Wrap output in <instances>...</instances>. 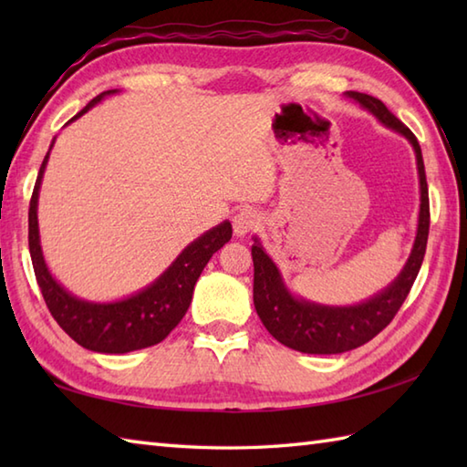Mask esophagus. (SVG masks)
Instances as JSON below:
<instances>
[{
    "instance_id": "esophagus-1",
    "label": "esophagus",
    "mask_w": 467,
    "mask_h": 467,
    "mask_svg": "<svg viewBox=\"0 0 467 467\" xmlns=\"http://www.w3.org/2000/svg\"><path fill=\"white\" fill-rule=\"evenodd\" d=\"M259 224H261V218L253 211V208H243V211L236 213L233 218V228L236 236H244L253 233L254 228H259Z\"/></svg>"
}]
</instances>
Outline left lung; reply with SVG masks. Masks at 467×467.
Listing matches in <instances>:
<instances>
[{
  "instance_id": "1",
  "label": "left lung",
  "mask_w": 467,
  "mask_h": 467,
  "mask_svg": "<svg viewBox=\"0 0 467 467\" xmlns=\"http://www.w3.org/2000/svg\"><path fill=\"white\" fill-rule=\"evenodd\" d=\"M347 96L361 104L365 110H369L381 124L403 134L413 146L421 191L420 221L411 254L398 279L385 286L381 293L371 296L369 301L351 306H327L296 299L285 286L279 269H276L271 256L263 251L259 239H254L251 253L254 265L253 301L256 313H259L266 331L276 341L295 351L313 355H335L357 349V347L371 341L377 333H381L393 321L400 306L408 299L415 276L421 269L430 234V194L418 138L377 98L361 92H347Z\"/></svg>"
}]
</instances>
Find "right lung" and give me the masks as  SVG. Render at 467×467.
<instances>
[{"mask_svg":"<svg viewBox=\"0 0 467 467\" xmlns=\"http://www.w3.org/2000/svg\"><path fill=\"white\" fill-rule=\"evenodd\" d=\"M116 94V90L102 92L88 104L82 112H78L72 120L80 118L84 112L102 100L104 96ZM69 120V122H72ZM52 150V146H49ZM49 150L39 166L37 181L29 201V254L36 273V281L42 289L44 301L47 305L57 325L82 345L84 349L96 353H130L144 347H152L166 339L174 327L181 323L192 301L194 285L201 276L211 256L231 241L233 226L228 221L206 231L198 236L186 249L176 256V261L148 285L146 289L128 296L124 301L114 303H90L82 301L67 293L47 271L44 261L42 246H39L37 228V196L42 184L44 171L49 158Z\"/></svg>","mask_w":467,"mask_h":467,"instance_id":"add662e5","label":"right lung"}]
</instances>
